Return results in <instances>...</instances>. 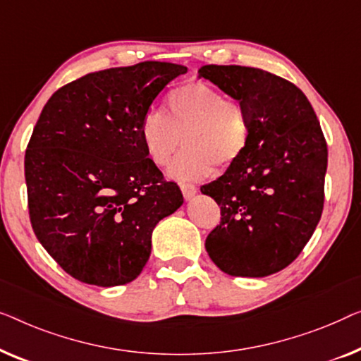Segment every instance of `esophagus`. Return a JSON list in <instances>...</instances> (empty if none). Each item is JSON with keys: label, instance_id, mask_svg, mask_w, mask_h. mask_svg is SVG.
<instances>
[{"label": "esophagus", "instance_id": "1", "mask_svg": "<svg viewBox=\"0 0 361 361\" xmlns=\"http://www.w3.org/2000/svg\"><path fill=\"white\" fill-rule=\"evenodd\" d=\"M180 188H181L183 197H185L186 201L192 200V197H195V195L197 192V188L195 185H191V183H181Z\"/></svg>", "mask_w": 361, "mask_h": 361}]
</instances>
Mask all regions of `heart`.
<instances>
[{"instance_id":"heart-1","label":"heart","mask_w":361,"mask_h":361,"mask_svg":"<svg viewBox=\"0 0 361 361\" xmlns=\"http://www.w3.org/2000/svg\"><path fill=\"white\" fill-rule=\"evenodd\" d=\"M252 119L238 99L204 81H191L171 91L166 114L149 111L140 121V140L149 160L165 166L176 181H196L209 176L217 166L227 170L242 160L252 142Z\"/></svg>"}]
</instances>
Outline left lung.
<instances>
[{
	"mask_svg": "<svg viewBox=\"0 0 361 361\" xmlns=\"http://www.w3.org/2000/svg\"><path fill=\"white\" fill-rule=\"evenodd\" d=\"M197 73L240 101L253 129L242 160L201 186L221 206L206 250L231 276L273 275L296 260L321 221L327 171L321 124L296 85L265 70L204 65Z\"/></svg>",
	"mask_w": 361,
	"mask_h": 361,
	"instance_id": "left-lung-1",
	"label": "left lung"
}]
</instances>
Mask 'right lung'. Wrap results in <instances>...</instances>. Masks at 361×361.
I'll list each match as a JSON object with an SVG mask.
<instances>
[{"label":"right lung","instance_id":"right-lung-1","mask_svg":"<svg viewBox=\"0 0 361 361\" xmlns=\"http://www.w3.org/2000/svg\"><path fill=\"white\" fill-rule=\"evenodd\" d=\"M186 67L142 62L88 73L44 106L24 159L35 237L75 280L118 286L135 280L152 232L183 204L140 140V121Z\"/></svg>","mask_w":361,"mask_h":361}]
</instances>
